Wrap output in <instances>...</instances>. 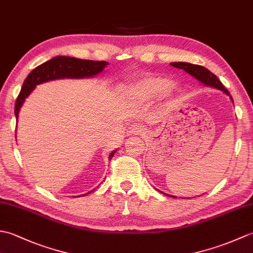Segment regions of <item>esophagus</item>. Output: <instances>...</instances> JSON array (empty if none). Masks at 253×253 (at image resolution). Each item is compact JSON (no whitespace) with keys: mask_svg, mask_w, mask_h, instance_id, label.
<instances>
[{"mask_svg":"<svg viewBox=\"0 0 253 253\" xmlns=\"http://www.w3.org/2000/svg\"><path fill=\"white\" fill-rule=\"evenodd\" d=\"M143 131V127L140 125H131L127 128V135L128 136H136Z\"/></svg>","mask_w":253,"mask_h":253,"instance_id":"34e87169","label":"esophagus"}]
</instances>
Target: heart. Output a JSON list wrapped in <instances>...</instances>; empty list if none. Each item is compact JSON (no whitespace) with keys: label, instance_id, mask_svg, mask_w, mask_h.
<instances>
[{"label":"heart","instance_id":"1","mask_svg":"<svg viewBox=\"0 0 253 253\" xmlns=\"http://www.w3.org/2000/svg\"><path fill=\"white\" fill-rule=\"evenodd\" d=\"M181 92L178 83L170 82L160 75H146L127 85L125 94L128 100L137 103H150L160 98L174 99Z\"/></svg>","mask_w":253,"mask_h":253}]
</instances>
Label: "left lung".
<instances>
[{"mask_svg": "<svg viewBox=\"0 0 253 253\" xmlns=\"http://www.w3.org/2000/svg\"><path fill=\"white\" fill-rule=\"evenodd\" d=\"M169 64L173 67L185 71L186 73L189 74L190 76L196 78L199 83H201L203 85H206V87H211V88H215L217 90H221L224 94L229 96L230 101L234 103V100L232 98V95L229 94L228 90L224 87L222 83L219 82V79L215 76V75L210 72L208 68L200 66V65H196V64L186 63V62H174V63H169ZM162 193H164V192H162ZM164 195H166V193H164ZM166 196H169V195H166ZM169 197H171V196H169ZM173 198H176V197L173 196Z\"/></svg>", "mask_w": 253, "mask_h": 253, "instance_id": "1", "label": "left lung"}]
</instances>
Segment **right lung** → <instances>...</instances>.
Wrapping results in <instances>:
<instances>
[{"mask_svg":"<svg viewBox=\"0 0 253 253\" xmlns=\"http://www.w3.org/2000/svg\"><path fill=\"white\" fill-rule=\"evenodd\" d=\"M109 65L105 61H89V60H80V58L71 57V56H55L51 60L44 62L32 71L23 84L20 93L16 100L15 104V116L16 121L18 122L19 112L21 106L24 105L26 99L28 98L32 91L35 90L38 84L43 83L51 82L55 79H79V78H91L96 75L101 74L104 68ZM117 151V149L112 151L109 155V160L113 158ZM94 189L87 192H92ZM83 195V196H85Z\"/></svg>","mask_w":253,"mask_h":253,"instance_id":"1","label":"right lung"}]
</instances>
